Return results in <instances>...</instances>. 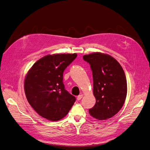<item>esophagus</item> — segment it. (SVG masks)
Returning a JSON list of instances; mask_svg holds the SVG:
<instances>
[{"label":"esophagus","instance_id":"1","mask_svg":"<svg viewBox=\"0 0 150 150\" xmlns=\"http://www.w3.org/2000/svg\"><path fill=\"white\" fill-rule=\"evenodd\" d=\"M83 97V94H80L79 96H78V97H77V100H81Z\"/></svg>","mask_w":150,"mask_h":150}]
</instances>
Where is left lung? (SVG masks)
I'll use <instances>...</instances> for the list:
<instances>
[{
  "mask_svg": "<svg viewBox=\"0 0 150 150\" xmlns=\"http://www.w3.org/2000/svg\"><path fill=\"white\" fill-rule=\"evenodd\" d=\"M91 66L93 76L95 105L89 110L93 118L104 120L112 118L122 107L127 91L126 78L122 67L114 57L96 52L83 56Z\"/></svg>",
  "mask_w": 150,
  "mask_h": 150,
  "instance_id": "8db88e82",
  "label": "left lung"
}]
</instances>
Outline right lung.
<instances>
[{
    "label": "right lung",
    "mask_w": 150,
    "mask_h": 150,
    "mask_svg": "<svg viewBox=\"0 0 150 150\" xmlns=\"http://www.w3.org/2000/svg\"><path fill=\"white\" fill-rule=\"evenodd\" d=\"M76 53L54 54L38 60L24 80L27 100L35 111L48 120L59 121L66 116L75 97L64 88L63 72L76 57Z\"/></svg>",
    "instance_id": "obj_1"
}]
</instances>
